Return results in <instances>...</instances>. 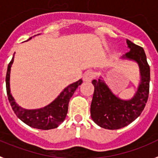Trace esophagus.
I'll return each instance as SVG.
<instances>
[{"instance_id": "obj_1", "label": "esophagus", "mask_w": 158, "mask_h": 158, "mask_svg": "<svg viewBox=\"0 0 158 158\" xmlns=\"http://www.w3.org/2000/svg\"><path fill=\"white\" fill-rule=\"evenodd\" d=\"M95 77V73L92 71L86 72L83 76V81H91Z\"/></svg>"}]
</instances>
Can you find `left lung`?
I'll list each match as a JSON object with an SVG mask.
<instances>
[{"instance_id":"obj_1","label":"left lung","mask_w":158,"mask_h":158,"mask_svg":"<svg viewBox=\"0 0 158 158\" xmlns=\"http://www.w3.org/2000/svg\"><path fill=\"white\" fill-rule=\"evenodd\" d=\"M128 52L121 58L136 62L140 69V81L133 98L123 100L113 94L109 86L100 77L93 80L94 86L91 102V118L102 128L115 130L125 127L140 116L147 102L149 93L150 68L146 55L141 47L127 40Z\"/></svg>"}]
</instances>
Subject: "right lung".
<instances>
[{
  "label": "right lung",
  "instance_id": "add662e5",
  "mask_svg": "<svg viewBox=\"0 0 158 158\" xmlns=\"http://www.w3.org/2000/svg\"><path fill=\"white\" fill-rule=\"evenodd\" d=\"M31 38L32 37L30 38L28 40H31ZM14 55L8 65L6 77L8 99L10 101L13 110L18 118H20L23 123L31 127L41 129V130H49L57 127L65 119L69 109V102L70 98L73 95L77 87L82 83V80L80 79L77 81L68 85L54 101L52 102L46 106L40 109H34V110L24 109L21 107L20 106H18L10 93V70H11L12 64L14 63Z\"/></svg>",
  "mask_w": 158,
  "mask_h": 158
}]
</instances>
